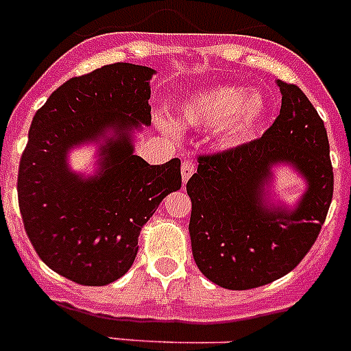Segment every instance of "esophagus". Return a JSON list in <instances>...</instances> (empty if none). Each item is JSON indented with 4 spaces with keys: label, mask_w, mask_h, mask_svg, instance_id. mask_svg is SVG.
Segmentation results:
<instances>
[{
    "label": "esophagus",
    "mask_w": 351,
    "mask_h": 351,
    "mask_svg": "<svg viewBox=\"0 0 351 351\" xmlns=\"http://www.w3.org/2000/svg\"><path fill=\"white\" fill-rule=\"evenodd\" d=\"M194 169H196V167H194L193 160H189V158H187V160L182 162V180H184V184H187V180H189L191 176H193Z\"/></svg>",
    "instance_id": "obj_1"
}]
</instances>
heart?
Returning <instances> with one entry per match:
<instances>
[{
	"label": "heart",
	"instance_id": "heart-1",
	"mask_svg": "<svg viewBox=\"0 0 351 351\" xmlns=\"http://www.w3.org/2000/svg\"><path fill=\"white\" fill-rule=\"evenodd\" d=\"M266 114V101L258 93H246L235 85H217L202 90L180 105L178 117L187 126H219L228 141H243L255 132ZM167 126L166 121H160Z\"/></svg>",
	"mask_w": 351,
	"mask_h": 351
}]
</instances>
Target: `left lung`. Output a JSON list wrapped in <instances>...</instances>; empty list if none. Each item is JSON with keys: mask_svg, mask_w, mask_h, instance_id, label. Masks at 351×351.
Wrapping results in <instances>:
<instances>
[{"mask_svg": "<svg viewBox=\"0 0 351 351\" xmlns=\"http://www.w3.org/2000/svg\"><path fill=\"white\" fill-rule=\"evenodd\" d=\"M276 85L280 114L264 135L199 155L187 182L194 262L225 289H253L293 271L316 243L334 194L325 123L298 85ZM276 163H291L309 184L294 211L263 203Z\"/></svg>", "mask_w": 351, "mask_h": 351, "instance_id": "left-lung-1", "label": "left lung"}]
</instances>
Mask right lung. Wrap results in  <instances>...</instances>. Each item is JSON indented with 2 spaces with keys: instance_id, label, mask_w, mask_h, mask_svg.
<instances>
[{
  "instance_id": "obj_1",
  "label": "right lung",
  "mask_w": 351,
  "mask_h": 351,
  "mask_svg": "<svg viewBox=\"0 0 351 351\" xmlns=\"http://www.w3.org/2000/svg\"><path fill=\"white\" fill-rule=\"evenodd\" d=\"M152 67L117 62L62 84L35 112L21 155V217L40 261L80 285H107L130 269L139 234L160 202L182 187L180 158L149 166L132 130L152 123ZM112 128L100 173L84 179L66 152Z\"/></svg>"
}]
</instances>
